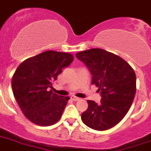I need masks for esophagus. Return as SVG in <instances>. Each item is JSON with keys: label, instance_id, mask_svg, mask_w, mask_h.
Wrapping results in <instances>:
<instances>
[{"label": "esophagus", "instance_id": "obj_1", "mask_svg": "<svg viewBox=\"0 0 151 151\" xmlns=\"http://www.w3.org/2000/svg\"><path fill=\"white\" fill-rule=\"evenodd\" d=\"M71 99L73 100V101H79L80 98H79V97H76V96H72Z\"/></svg>", "mask_w": 151, "mask_h": 151}]
</instances>
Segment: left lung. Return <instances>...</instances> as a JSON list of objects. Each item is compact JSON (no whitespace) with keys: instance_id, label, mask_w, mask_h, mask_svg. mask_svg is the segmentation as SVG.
Here are the masks:
<instances>
[{"instance_id":"1","label":"left lung","mask_w":151,"mask_h":151,"mask_svg":"<svg viewBox=\"0 0 151 151\" xmlns=\"http://www.w3.org/2000/svg\"><path fill=\"white\" fill-rule=\"evenodd\" d=\"M92 75V85L98 87L101 101H88L82 120L91 129L104 131L122 120L134 101L136 76L134 69L120 57L100 48L76 54Z\"/></svg>"}]
</instances>
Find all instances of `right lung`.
<instances>
[{"label":"right lung","mask_w":151,"mask_h":151,"mask_svg":"<svg viewBox=\"0 0 151 151\" xmlns=\"http://www.w3.org/2000/svg\"><path fill=\"white\" fill-rule=\"evenodd\" d=\"M73 61L72 54L47 50L18 66L12 78V89L21 110L31 122L47 126L60 119L69 97L48 90L63 69Z\"/></svg>","instance_id":"right-lung-1"}]
</instances>
